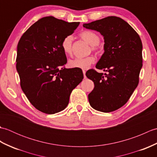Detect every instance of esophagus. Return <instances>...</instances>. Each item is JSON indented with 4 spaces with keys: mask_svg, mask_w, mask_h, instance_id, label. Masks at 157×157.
I'll return each mask as SVG.
<instances>
[{
    "mask_svg": "<svg viewBox=\"0 0 157 157\" xmlns=\"http://www.w3.org/2000/svg\"><path fill=\"white\" fill-rule=\"evenodd\" d=\"M83 73H84V78H86V71H85V70H83Z\"/></svg>",
    "mask_w": 157,
    "mask_h": 157,
    "instance_id": "obj_1",
    "label": "esophagus"
}]
</instances>
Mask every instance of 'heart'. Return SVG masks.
<instances>
[{
  "mask_svg": "<svg viewBox=\"0 0 157 157\" xmlns=\"http://www.w3.org/2000/svg\"><path fill=\"white\" fill-rule=\"evenodd\" d=\"M80 37L92 46L93 51H98L99 50L98 44L100 37L95 32L90 30H85L80 33ZM72 42L73 37L71 35L67 36L63 38L61 42L63 51L67 55L72 54ZM95 58L93 56H89L85 58H75L69 61V65L71 68H78L82 69H88L90 66L94 64Z\"/></svg>",
  "mask_w": 157,
  "mask_h": 157,
  "instance_id": "obj_1",
  "label": "heart"
}]
</instances>
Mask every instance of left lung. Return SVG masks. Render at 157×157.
<instances>
[{
    "label": "left lung",
    "instance_id": "8db88e82",
    "mask_svg": "<svg viewBox=\"0 0 157 157\" xmlns=\"http://www.w3.org/2000/svg\"><path fill=\"white\" fill-rule=\"evenodd\" d=\"M104 36L105 52L96 68L108 73L89 69L86 75L94 88L88 94L90 105L97 111L109 113L128 101L139 83L142 67L141 39L129 23L121 18L109 16L83 25Z\"/></svg>",
    "mask_w": 157,
    "mask_h": 157
}]
</instances>
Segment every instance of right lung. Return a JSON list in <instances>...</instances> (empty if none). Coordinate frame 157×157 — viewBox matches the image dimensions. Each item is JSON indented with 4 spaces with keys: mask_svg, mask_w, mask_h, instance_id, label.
<instances>
[{
    "mask_svg": "<svg viewBox=\"0 0 157 157\" xmlns=\"http://www.w3.org/2000/svg\"><path fill=\"white\" fill-rule=\"evenodd\" d=\"M79 22L69 23L54 17L35 22L17 44L16 68L20 86L38 111L55 114L66 108L72 90L84 79L82 70L66 69L62 40L72 34Z\"/></svg>",
    "mask_w": 157,
    "mask_h": 157,
    "instance_id": "add662e5",
    "label": "right lung"
}]
</instances>
